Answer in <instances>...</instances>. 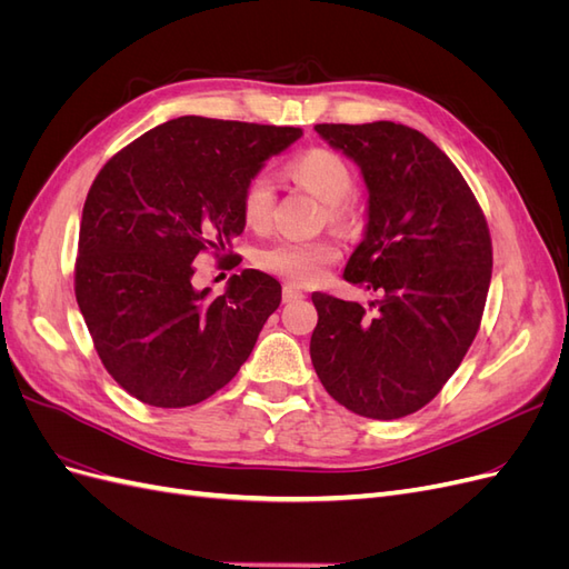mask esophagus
Returning <instances> with one entry per match:
<instances>
[{
  "instance_id": "1",
  "label": "esophagus",
  "mask_w": 569,
  "mask_h": 569,
  "mask_svg": "<svg viewBox=\"0 0 569 569\" xmlns=\"http://www.w3.org/2000/svg\"><path fill=\"white\" fill-rule=\"evenodd\" d=\"M303 299V291L297 289L295 284H284L282 287V301L291 303V301H301Z\"/></svg>"
}]
</instances>
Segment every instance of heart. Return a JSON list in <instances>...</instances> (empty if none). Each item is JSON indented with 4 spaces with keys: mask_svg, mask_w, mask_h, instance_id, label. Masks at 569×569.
Segmentation results:
<instances>
[{
    "mask_svg": "<svg viewBox=\"0 0 569 569\" xmlns=\"http://www.w3.org/2000/svg\"><path fill=\"white\" fill-rule=\"evenodd\" d=\"M284 173L289 180L306 187L327 203V218L339 226H351L358 218V209L351 199L353 168L339 151L327 147H311L299 157L287 161ZM242 218L249 228L266 230L274 213V187L266 176H253L239 197ZM339 258V247L332 239H278L261 249L256 263L266 272L295 284H311Z\"/></svg>",
    "mask_w": 569,
    "mask_h": 569,
    "instance_id": "b5f03b06",
    "label": "heart"
}]
</instances>
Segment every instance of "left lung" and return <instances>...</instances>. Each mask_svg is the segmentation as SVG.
Here are the masks:
<instances>
[{
  "label": "left lung",
  "mask_w": 569,
  "mask_h": 569,
  "mask_svg": "<svg viewBox=\"0 0 569 569\" xmlns=\"http://www.w3.org/2000/svg\"><path fill=\"white\" fill-rule=\"evenodd\" d=\"M360 166L368 230L343 280L377 291L370 311L316 291L311 360L356 416L396 420L427 406L477 337L491 282V234L470 184L418 130L391 120L320 123Z\"/></svg>",
  "instance_id": "left-lung-1"
}]
</instances>
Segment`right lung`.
I'll use <instances>...</instances> for the list:
<instances>
[{
    "label": "right lung",
    "mask_w": 569,
    "mask_h": 569,
    "mask_svg": "<svg viewBox=\"0 0 569 569\" xmlns=\"http://www.w3.org/2000/svg\"><path fill=\"white\" fill-rule=\"evenodd\" d=\"M301 128L182 116L104 163L84 199L76 299L97 356L137 401L184 408L226 387L278 311L280 282L232 274L226 295L197 291V256L239 266L244 184Z\"/></svg>",
    "instance_id": "add662e5"
}]
</instances>
